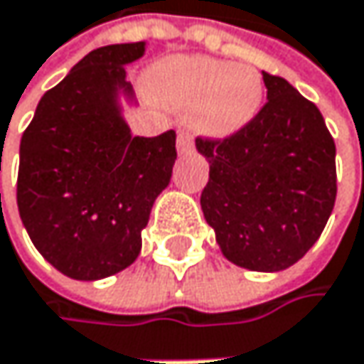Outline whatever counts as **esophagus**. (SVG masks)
<instances>
[{
	"label": "esophagus",
	"instance_id": "1",
	"mask_svg": "<svg viewBox=\"0 0 364 364\" xmlns=\"http://www.w3.org/2000/svg\"><path fill=\"white\" fill-rule=\"evenodd\" d=\"M193 153V138L186 132L178 134V155H188Z\"/></svg>",
	"mask_w": 364,
	"mask_h": 364
}]
</instances>
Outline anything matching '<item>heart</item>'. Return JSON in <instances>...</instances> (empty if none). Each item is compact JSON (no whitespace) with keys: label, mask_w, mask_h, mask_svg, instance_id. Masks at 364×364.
Masks as SVG:
<instances>
[{"label":"heart","mask_w":364,"mask_h":364,"mask_svg":"<svg viewBox=\"0 0 364 364\" xmlns=\"http://www.w3.org/2000/svg\"><path fill=\"white\" fill-rule=\"evenodd\" d=\"M149 90L171 111H193V127L213 140L243 132L264 105L255 68L209 56H176L155 65Z\"/></svg>","instance_id":"obj_1"}]
</instances>
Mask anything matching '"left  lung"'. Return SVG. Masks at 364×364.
Wrapping results in <instances>:
<instances>
[{
  "label": "left lung",
  "instance_id": "left-lung-1",
  "mask_svg": "<svg viewBox=\"0 0 364 364\" xmlns=\"http://www.w3.org/2000/svg\"><path fill=\"white\" fill-rule=\"evenodd\" d=\"M264 75L268 102L226 140L197 138L209 163L201 209L224 257L279 272L310 250L336 203V142L321 111L283 77Z\"/></svg>",
  "mask_w": 364,
  "mask_h": 364
}]
</instances>
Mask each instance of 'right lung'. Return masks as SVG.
Instances as JSON below:
<instances>
[{
    "label": "right lung",
    "mask_w": 364,
    "mask_h": 364,
    "mask_svg": "<svg viewBox=\"0 0 364 364\" xmlns=\"http://www.w3.org/2000/svg\"><path fill=\"white\" fill-rule=\"evenodd\" d=\"M146 41L83 56L37 105L21 140L16 201L24 228L56 270L98 281L142 250L153 203L176 163V132L132 136L123 107L136 96L125 67Z\"/></svg>",
    "instance_id": "1"
}]
</instances>
